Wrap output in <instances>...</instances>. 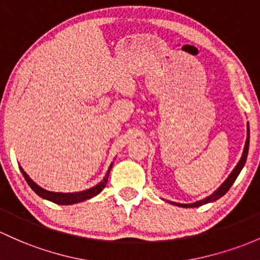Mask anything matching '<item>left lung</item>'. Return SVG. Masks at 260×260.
<instances>
[{
    "instance_id": "left-lung-1",
    "label": "left lung",
    "mask_w": 260,
    "mask_h": 260,
    "mask_svg": "<svg viewBox=\"0 0 260 260\" xmlns=\"http://www.w3.org/2000/svg\"><path fill=\"white\" fill-rule=\"evenodd\" d=\"M248 150H249V124H247V140H245V145H244V149H243L241 160H239V162L237 164V166L234 167L233 171L231 172V175L225 178L224 182H223L222 185H220L218 188L213 192V193L209 194L208 197L203 198V200H200V201H197V202H193V203H178V202H174V201H167V202L171 203V205L178 206V207L192 208V207H200V206L206 205V203H211V202H214V201L219 200L220 197L224 196V194L227 193L228 189L231 188V186L233 185L234 181H236L237 177H238V175L241 174L242 169L244 167V165H245V161H247Z\"/></svg>"
}]
</instances>
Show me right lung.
<instances>
[{"label": "right lung", "mask_w": 260, "mask_h": 260, "mask_svg": "<svg viewBox=\"0 0 260 260\" xmlns=\"http://www.w3.org/2000/svg\"><path fill=\"white\" fill-rule=\"evenodd\" d=\"M113 165L114 162L110 164V166H109L104 178H103L98 185L91 187V188L84 189V191H78V192H53V191H48V189H44L43 187L38 186L37 183H36L35 181H33L32 178L24 172V170L22 169L21 166H19V170H21L22 175L24 176V178H26L27 183H28L30 188H32L38 196L44 198V200L47 201H51L53 203H57V205L67 206V205H74V203L83 202V201H86V200H90V198L95 197L96 194H99L100 192L104 189V187L107 186L108 177L109 175H110V170L111 167H113Z\"/></svg>", "instance_id": "right-lung-1"}]
</instances>
